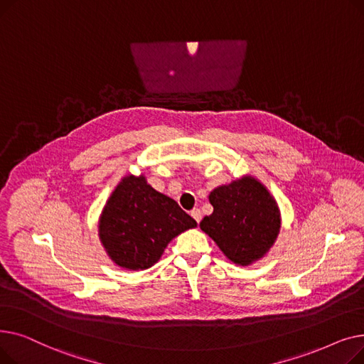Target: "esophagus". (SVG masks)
<instances>
[{"instance_id":"esophagus-1","label":"esophagus","mask_w":364,"mask_h":364,"mask_svg":"<svg viewBox=\"0 0 364 364\" xmlns=\"http://www.w3.org/2000/svg\"><path fill=\"white\" fill-rule=\"evenodd\" d=\"M190 215H192V217L195 218V221H196V223H199V221L202 220V213H200V209H199V208H195L193 211L190 213Z\"/></svg>"}]
</instances>
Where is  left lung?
Segmentation results:
<instances>
[{"instance_id":"obj_1","label":"left lung","mask_w":364,"mask_h":364,"mask_svg":"<svg viewBox=\"0 0 364 364\" xmlns=\"http://www.w3.org/2000/svg\"><path fill=\"white\" fill-rule=\"evenodd\" d=\"M209 202L214 213L199 225L228 259L250 265L269 252L280 230V213L258 180L243 177L220 186L209 195Z\"/></svg>"}]
</instances>
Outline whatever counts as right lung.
Wrapping results in <instances>:
<instances>
[{
    "mask_svg": "<svg viewBox=\"0 0 364 364\" xmlns=\"http://www.w3.org/2000/svg\"><path fill=\"white\" fill-rule=\"evenodd\" d=\"M196 225L174 199L156 192L143 176H128L103 208L99 235L114 264L146 270L159 261L172 239Z\"/></svg>",
    "mask_w": 364,
    "mask_h": 364,
    "instance_id": "1",
    "label": "right lung"
}]
</instances>
